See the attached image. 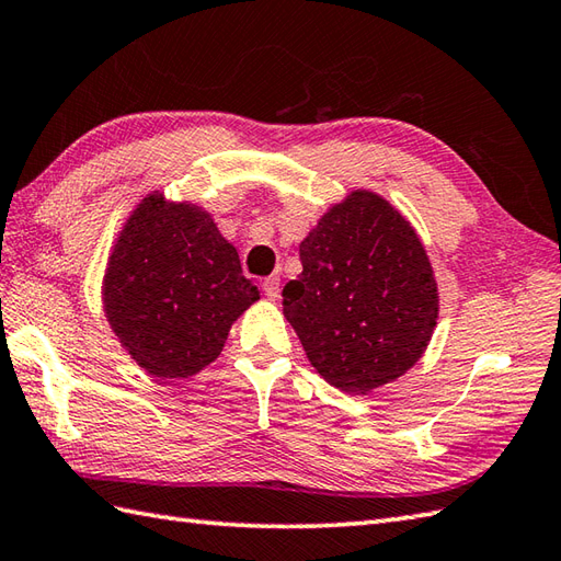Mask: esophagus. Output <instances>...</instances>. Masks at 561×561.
Instances as JSON below:
<instances>
[{
  "label": "esophagus",
  "instance_id": "1",
  "mask_svg": "<svg viewBox=\"0 0 561 561\" xmlns=\"http://www.w3.org/2000/svg\"><path fill=\"white\" fill-rule=\"evenodd\" d=\"M263 289H265V296L272 298V301H275V298H279V277H277V275L265 277Z\"/></svg>",
  "mask_w": 561,
  "mask_h": 561
}]
</instances>
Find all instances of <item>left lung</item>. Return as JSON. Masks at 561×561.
Wrapping results in <instances>:
<instances>
[{"instance_id": "obj_1", "label": "left lung", "mask_w": 561, "mask_h": 561, "mask_svg": "<svg viewBox=\"0 0 561 561\" xmlns=\"http://www.w3.org/2000/svg\"><path fill=\"white\" fill-rule=\"evenodd\" d=\"M304 272L284 286V318L310 366L342 392L397 380L433 336L437 282L419 233L370 191H351L301 241Z\"/></svg>"}]
</instances>
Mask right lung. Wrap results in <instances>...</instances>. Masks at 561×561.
I'll return each mask as SVG.
<instances>
[{
	"mask_svg": "<svg viewBox=\"0 0 561 561\" xmlns=\"http://www.w3.org/2000/svg\"><path fill=\"white\" fill-rule=\"evenodd\" d=\"M260 298L210 213L150 193L116 239L102 282L114 334L140 368L174 380L219 356L231 322Z\"/></svg>",
	"mask_w": 561,
	"mask_h": 561,
	"instance_id": "add662e5",
	"label": "right lung"
}]
</instances>
